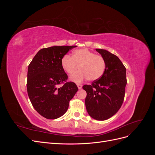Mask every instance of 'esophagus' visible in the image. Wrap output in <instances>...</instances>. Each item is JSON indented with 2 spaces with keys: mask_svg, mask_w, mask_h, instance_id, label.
I'll list each match as a JSON object with an SVG mask.
<instances>
[{
  "mask_svg": "<svg viewBox=\"0 0 155 155\" xmlns=\"http://www.w3.org/2000/svg\"><path fill=\"white\" fill-rule=\"evenodd\" d=\"M77 86H78V87L79 89H81V88H82V87H83V85H81V84H78Z\"/></svg>",
  "mask_w": 155,
  "mask_h": 155,
  "instance_id": "34e87169",
  "label": "esophagus"
}]
</instances>
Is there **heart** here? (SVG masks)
<instances>
[{"label": "heart", "mask_w": 155, "mask_h": 155, "mask_svg": "<svg viewBox=\"0 0 155 155\" xmlns=\"http://www.w3.org/2000/svg\"><path fill=\"white\" fill-rule=\"evenodd\" d=\"M63 70L70 76V79L75 83H81L88 79L89 81H96L104 75L105 68V60L101 55L95 54L87 48L74 51L72 56H64L61 61Z\"/></svg>", "instance_id": "heart-1"}]
</instances>
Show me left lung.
Listing matches in <instances>:
<instances>
[{
	"instance_id": "left-lung-1",
	"label": "left lung",
	"mask_w": 155,
	"mask_h": 155,
	"mask_svg": "<svg viewBox=\"0 0 155 155\" xmlns=\"http://www.w3.org/2000/svg\"><path fill=\"white\" fill-rule=\"evenodd\" d=\"M104 57L106 68L104 75L91 85H85V106L88 114L96 120H105L114 116L122 105L127 84L126 68L114 54L96 49Z\"/></svg>"
}]
</instances>
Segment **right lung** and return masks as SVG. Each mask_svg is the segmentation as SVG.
<instances>
[{
  "label": "right lung",
  "instance_id": "obj_1",
  "mask_svg": "<svg viewBox=\"0 0 155 155\" xmlns=\"http://www.w3.org/2000/svg\"><path fill=\"white\" fill-rule=\"evenodd\" d=\"M76 46H55L40 50L28 68L27 91L36 111L45 118L54 120L68 110L77 92L76 83L67 82L61 65L63 58ZM62 84L58 88L57 86Z\"/></svg>",
  "mask_w": 155,
  "mask_h": 155
}]
</instances>
